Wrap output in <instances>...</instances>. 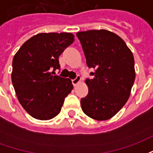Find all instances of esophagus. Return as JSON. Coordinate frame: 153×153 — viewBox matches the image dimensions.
Wrapping results in <instances>:
<instances>
[{
  "mask_svg": "<svg viewBox=\"0 0 153 153\" xmlns=\"http://www.w3.org/2000/svg\"><path fill=\"white\" fill-rule=\"evenodd\" d=\"M80 81H81V78H80V77L79 76V75H78V76H77L76 78L72 80V83H73L74 86H76L77 84L79 83Z\"/></svg>",
  "mask_w": 153,
  "mask_h": 153,
  "instance_id": "34e87169",
  "label": "esophagus"
}]
</instances>
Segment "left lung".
<instances>
[{"instance_id": "8db88e82", "label": "left lung", "mask_w": 153, "mask_h": 153, "mask_svg": "<svg viewBox=\"0 0 153 153\" xmlns=\"http://www.w3.org/2000/svg\"><path fill=\"white\" fill-rule=\"evenodd\" d=\"M86 57L95 70L85 80L88 93L81 99L83 111L97 120H109L125 106L135 79L134 59L118 35L106 29L76 33Z\"/></svg>"}]
</instances>
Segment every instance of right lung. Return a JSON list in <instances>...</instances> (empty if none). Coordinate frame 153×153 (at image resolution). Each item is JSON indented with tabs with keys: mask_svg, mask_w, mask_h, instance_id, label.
Here are the masks:
<instances>
[{
	"mask_svg": "<svg viewBox=\"0 0 153 153\" xmlns=\"http://www.w3.org/2000/svg\"><path fill=\"white\" fill-rule=\"evenodd\" d=\"M70 33H42L23 44L12 62L11 79L19 102L32 117L41 120L60 113L73 89L70 79L56 75L59 56L74 41Z\"/></svg>",
	"mask_w": 153,
	"mask_h": 153,
	"instance_id": "1",
	"label": "right lung"
}]
</instances>
